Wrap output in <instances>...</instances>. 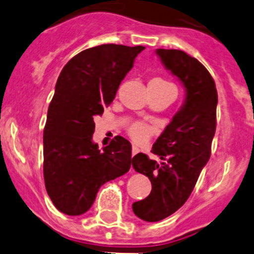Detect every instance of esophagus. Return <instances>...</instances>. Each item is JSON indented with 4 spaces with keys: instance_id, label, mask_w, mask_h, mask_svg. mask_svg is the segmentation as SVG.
Listing matches in <instances>:
<instances>
[{
    "instance_id": "esophagus-1",
    "label": "esophagus",
    "mask_w": 254,
    "mask_h": 254,
    "mask_svg": "<svg viewBox=\"0 0 254 254\" xmlns=\"http://www.w3.org/2000/svg\"><path fill=\"white\" fill-rule=\"evenodd\" d=\"M138 153H139V148H136V146H132V149H131L132 156L136 155V154H138Z\"/></svg>"
}]
</instances>
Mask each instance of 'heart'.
<instances>
[{"instance_id":"obj_1","label":"heart","mask_w":254,"mask_h":254,"mask_svg":"<svg viewBox=\"0 0 254 254\" xmlns=\"http://www.w3.org/2000/svg\"><path fill=\"white\" fill-rule=\"evenodd\" d=\"M149 84L158 85V86L162 87H174V85L170 84L167 80L160 79V77H155V79L150 80ZM154 132H155V127H154L153 125H149L143 122L132 123L129 127V129H127V134H129L130 138H131L136 144L146 143Z\"/></svg>"}]
</instances>
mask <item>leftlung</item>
<instances>
[{"label": "left lung", "instance_id": "8db88e82", "mask_svg": "<svg viewBox=\"0 0 254 254\" xmlns=\"http://www.w3.org/2000/svg\"><path fill=\"white\" fill-rule=\"evenodd\" d=\"M156 54L183 82L187 96L151 149L164 162L158 164L143 153L131 160L134 169L151 182L150 194L132 204L135 215L146 222H159L187 202L209 160L217 127L218 94L209 71L181 50L159 49Z\"/></svg>", "mask_w": 254, "mask_h": 254}]
</instances>
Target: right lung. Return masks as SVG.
Wrapping results in <instances>:
<instances>
[{"label": "right lung", "mask_w": 254, "mask_h": 254, "mask_svg": "<svg viewBox=\"0 0 254 254\" xmlns=\"http://www.w3.org/2000/svg\"><path fill=\"white\" fill-rule=\"evenodd\" d=\"M144 46L106 44L81 51L60 72L44 129V179L54 205L87 212L103 184L131 165V144L118 135L103 151L92 143L94 116L110 105Z\"/></svg>", "instance_id": "add662e5"}]
</instances>
